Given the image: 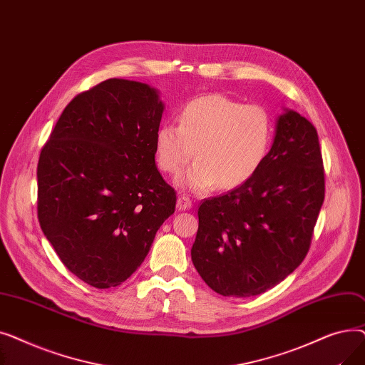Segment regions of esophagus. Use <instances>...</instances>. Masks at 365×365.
I'll list each match as a JSON object with an SVG mask.
<instances>
[{"label":"esophagus","instance_id":"1","mask_svg":"<svg viewBox=\"0 0 365 365\" xmlns=\"http://www.w3.org/2000/svg\"><path fill=\"white\" fill-rule=\"evenodd\" d=\"M190 207H192V201H190L187 197L182 195L178 198V210L179 212H186V210H189Z\"/></svg>","mask_w":365,"mask_h":365}]
</instances>
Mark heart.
<instances>
[{"label":"heart","mask_w":365,"mask_h":365,"mask_svg":"<svg viewBox=\"0 0 365 365\" xmlns=\"http://www.w3.org/2000/svg\"><path fill=\"white\" fill-rule=\"evenodd\" d=\"M178 121L155 131V160L160 170L176 176L195 153V164L178 179L195 194L240 187L259 171L271 148L274 127L266 109L223 94L187 102Z\"/></svg>","instance_id":"obj_1"}]
</instances>
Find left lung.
I'll list each match as a JSON object with an SVG mask.
<instances>
[{"label": "left lung", "mask_w": 365, "mask_h": 365, "mask_svg": "<svg viewBox=\"0 0 365 365\" xmlns=\"http://www.w3.org/2000/svg\"><path fill=\"white\" fill-rule=\"evenodd\" d=\"M324 189L317 130L284 108L256 175L198 208L190 256L205 284L222 296L252 297L284 281L309 250Z\"/></svg>", "instance_id": "1"}]
</instances>
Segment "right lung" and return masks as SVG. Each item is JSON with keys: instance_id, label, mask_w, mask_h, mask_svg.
Segmentation results:
<instances>
[{"instance_id": "add662e5", "label": "right lung", "mask_w": 365, "mask_h": 365, "mask_svg": "<svg viewBox=\"0 0 365 365\" xmlns=\"http://www.w3.org/2000/svg\"><path fill=\"white\" fill-rule=\"evenodd\" d=\"M163 112L157 88L110 78L72 99L41 150L38 220L62 263L96 289L130 278L175 213L153 150Z\"/></svg>"}]
</instances>
